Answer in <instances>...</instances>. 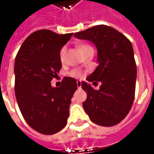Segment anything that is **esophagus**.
Returning a JSON list of instances; mask_svg holds the SVG:
<instances>
[{
	"label": "esophagus",
	"mask_w": 154,
	"mask_h": 154,
	"mask_svg": "<svg viewBox=\"0 0 154 154\" xmlns=\"http://www.w3.org/2000/svg\"><path fill=\"white\" fill-rule=\"evenodd\" d=\"M77 85L78 88H81V87H82V82L81 81H77Z\"/></svg>",
	"instance_id": "obj_1"
}]
</instances>
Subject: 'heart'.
<instances>
[{
	"mask_svg": "<svg viewBox=\"0 0 154 154\" xmlns=\"http://www.w3.org/2000/svg\"><path fill=\"white\" fill-rule=\"evenodd\" d=\"M87 46H89V45H87V44H80V45H78L77 46V49L80 51L81 49H82L83 48L87 47ZM65 52H66V49L63 48L59 52V57H60V60L61 62H63L64 59V55H65ZM70 76L71 77H80L82 76V73H81V72L77 70H73L72 71L70 72Z\"/></svg>",
	"mask_w": 154,
	"mask_h": 154,
	"instance_id": "obj_1",
	"label": "heart"
}]
</instances>
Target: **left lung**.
<instances>
[{
	"mask_svg": "<svg viewBox=\"0 0 154 154\" xmlns=\"http://www.w3.org/2000/svg\"><path fill=\"white\" fill-rule=\"evenodd\" d=\"M74 36L91 41L98 52L99 65L87 80L100 82L101 85L99 90H94L82 82L87 96L82 103L84 110L97 125H116L129 114L134 100L137 67L132 44L116 29L104 25L77 32Z\"/></svg>",
	"mask_w": 154,
	"mask_h": 154,
	"instance_id": "8db88e82",
	"label": "left lung"
}]
</instances>
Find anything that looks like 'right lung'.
Segmentation results:
<instances>
[{"instance_id": "obj_1", "label": "right lung", "mask_w": 154, "mask_h": 154, "mask_svg": "<svg viewBox=\"0 0 154 154\" xmlns=\"http://www.w3.org/2000/svg\"><path fill=\"white\" fill-rule=\"evenodd\" d=\"M72 35L37 30L26 38L15 57V92L19 108L29 125L43 134L59 132L69 117L77 81L64 77L59 87H52L51 81L62 67L61 48Z\"/></svg>"}]
</instances>
